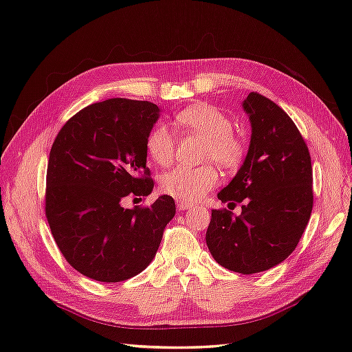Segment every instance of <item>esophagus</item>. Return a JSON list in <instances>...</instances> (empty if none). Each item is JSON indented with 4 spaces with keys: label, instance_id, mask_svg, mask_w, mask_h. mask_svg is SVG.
Wrapping results in <instances>:
<instances>
[{
    "label": "esophagus",
    "instance_id": "esophagus-1",
    "mask_svg": "<svg viewBox=\"0 0 352 352\" xmlns=\"http://www.w3.org/2000/svg\"><path fill=\"white\" fill-rule=\"evenodd\" d=\"M190 205L189 204H186V201H182V200H177V208H178V211H184V210H188Z\"/></svg>",
    "mask_w": 352,
    "mask_h": 352
}]
</instances>
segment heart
<instances>
[{
	"mask_svg": "<svg viewBox=\"0 0 352 352\" xmlns=\"http://www.w3.org/2000/svg\"><path fill=\"white\" fill-rule=\"evenodd\" d=\"M175 126L183 133L197 135L205 140L201 147L204 162H216L223 169H234L241 164L245 147L236 136L230 118L223 111L208 104H195L175 116ZM177 147V136L166 124H155L147 133L146 148L148 157L160 166L172 163ZM220 182L217 169L211 164L199 168H178L164 172L160 188L163 194L177 200L192 204L214 189Z\"/></svg>",
	"mask_w": 352,
	"mask_h": 352,
	"instance_id": "heart-1",
	"label": "heart"
}]
</instances>
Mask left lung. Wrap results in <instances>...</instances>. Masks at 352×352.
Returning a JSON list of instances; mask_svg holds the SVG:
<instances>
[{"instance_id":"left-lung-1","label":"left lung","mask_w":352,"mask_h":352,"mask_svg":"<svg viewBox=\"0 0 352 352\" xmlns=\"http://www.w3.org/2000/svg\"><path fill=\"white\" fill-rule=\"evenodd\" d=\"M252 122L245 162L217 194L242 205L241 216L212 210L208 248L220 265L243 275L269 270L296 248L314 205L312 164L295 122L269 98L252 91L243 100Z\"/></svg>"}]
</instances>
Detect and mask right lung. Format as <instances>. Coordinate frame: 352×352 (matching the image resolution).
Returning a JSON list of instances; mask_svg holds the SVG:
<instances>
[{
  "instance_id": "1",
  "label": "right lung",
  "mask_w": 352,
  "mask_h": 352,
  "mask_svg": "<svg viewBox=\"0 0 352 352\" xmlns=\"http://www.w3.org/2000/svg\"><path fill=\"white\" fill-rule=\"evenodd\" d=\"M160 116L147 100L107 99L69 118L52 142L46 172V219L68 264L100 283L138 275L155 258L175 201L122 208L146 197L153 180L146 138Z\"/></svg>"
}]
</instances>
